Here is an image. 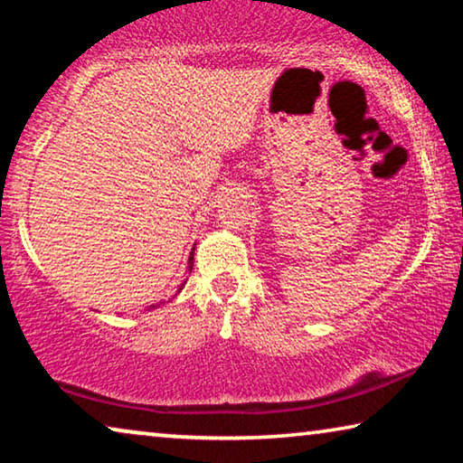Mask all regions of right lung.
I'll use <instances>...</instances> for the list:
<instances>
[{"instance_id": "obj_1", "label": "right lung", "mask_w": 463, "mask_h": 463, "mask_svg": "<svg viewBox=\"0 0 463 463\" xmlns=\"http://www.w3.org/2000/svg\"><path fill=\"white\" fill-rule=\"evenodd\" d=\"M192 268H194V249H192V253H189V261H187V269L192 271ZM183 286H185V282L181 284V288H179V290H183ZM160 303H165V300H160ZM156 307H160V305H150L148 309H146V311H150V309H156Z\"/></svg>"}]
</instances>
